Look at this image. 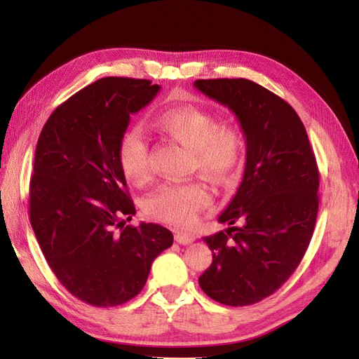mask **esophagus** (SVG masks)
Wrapping results in <instances>:
<instances>
[{
  "mask_svg": "<svg viewBox=\"0 0 359 359\" xmlns=\"http://www.w3.org/2000/svg\"><path fill=\"white\" fill-rule=\"evenodd\" d=\"M175 241L182 244V245H187V244H191L194 241L193 236H189V235H182V233H177L175 235Z\"/></svg>",
  "mask_w": 359,
  "mask_h": 359,
  "instance_id": "esophagus-1",
  "label": "esophagus"
}]
</instances>
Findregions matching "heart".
Masks as SVG:
<instances>
[{"mask_svg": "<svg viewBox=\"0 0 359 359\" xmlns=\"http://www.w3.org/2000/svg\"><path fill=\"white\" fill-rule=\"evenodd\" d=\"M158 133L177 140L191 154V166L219 186H229L240 175L245 157V135L240 127L220 124L212 112L196 106L163 111L154 119ZM119 166L136 186L153 178L149 144L139 128H128L119 142ZM210 191L202 182L165 184L144 202L149 219L180 231L196 224L199 212L210 203Z\"/></svg>", "mask_w": 359, "mask_h": 359, "instance_id": "b5f03b06", "label": "heart"}]
</instances>
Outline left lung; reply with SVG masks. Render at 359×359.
<instances>
[{"mask_svg": "<svg viewBox=\"0 0 359 359\" xmlns=\"http://www.w3.org/2000/svg\"><path fill=\"white\" fill-rule=\"evenodd\" d=\"M194 86L236 115L247 160L240 189L219 222L231 227L203 241L212 264L199 286L224 306H252L281 287L311 241L319 169L293 107L248 79H198Z\"/></svg>", "mask_w": 359, "mask_h": 359, "instance_id": "obj_1", "label": "left lung"}]
</instances>
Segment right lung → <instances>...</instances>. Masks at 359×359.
Instances as JSON below:
<instances>
[{
    "instance_id": "add662e5",
    "label": "right lung",
    "mask_w": 359,
    "mask_h": 359,
    "mask_svg": "<svg viewBox=\"0 0 359 359\" xmlns=\"http://www.w3.org/2000/svg\"><path fill=\"white\" fill-rule=\"evenodd\" d=\"M160 91L148 79L103 78L61 103L43 126L29 180V220L53 274L93 307L142 290L173 235L136 214L119 166L130 121Z\"/></svg>"
}]
</instances>
